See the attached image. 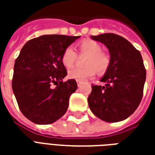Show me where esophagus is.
Returning a JSON list of instances; mask_svg holds the SVG:
<instances>
[{
	"label": "esophagus",
	"mask_w": 155,
	"mask_h": 155,
	"mask_svg": "<svg viewBox=\"0 0 155 155\" xmlns=\"http://www.w3.org/2000/svg\"><path fill=\"white\" fill-rule=\"evenodd\" d=\"M81 84H82L81 82H79V81H77V85H78V87H81Z\"/></svg>",
	"instance_id": "obj_1"
}]
</instances>
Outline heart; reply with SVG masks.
I'll return each mask as SVG.
<instances>
[{"instance_id":"obj_1","label":"heart","mask_w":155,"mask_h":155,"mask_svg":"<svg viewBox=\"0 0 155 155\" xmlns=\"http://www.w3.org/2000/svg\"><path fill=\"white\" fill-rule=\"evenodd\" d=\"M80 54L87 55L84 68H72L68 71V77L79 82H84L93 77L95 70L98 73L103 74L107 71L110 64V59L107 54L102 52V47L94 41H84L78 45ZM77 60V54L71 46L67 47L63 52L61 61L65 67L73 66Z\"/></svg>"}]
</instances>
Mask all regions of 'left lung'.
<instances>
[{
  "label": "left lung",
  "mask_w": 155,
  "mask_h": 155,
  "mask_svg": "<svg viewBox=\"0 0 155 155\" xmlns=\"http://www.w3.org/2000/svg\"><path fill=\"white\" fill-rule=\"evenodd\" d=\"M108 48L110 64L101 81L105 85H92L88 97L92 113L105 122L125 120L135 111L143 97L146 71L140 52L120 35L105 33L91 35Z\"/></svg>",
  "instance_id": "obj_1"
}]
</instances>
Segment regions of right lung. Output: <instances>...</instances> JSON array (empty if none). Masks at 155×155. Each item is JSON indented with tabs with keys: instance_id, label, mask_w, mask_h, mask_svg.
I'll return each instance as SVG.
<instances>
[{
	"instance_id": "1",
	"label": "right lung",
	"mask_w": 155,
	"mask_h": 155,
	"mask_svg": "<svg viewBox=\"0 0 155 155\" xmlns=\"http://www.w3.org/2000/svg\"><path fill=\"white\" fill-rule=\"evenodd\" d=\"M80 37L45 35L22 47L14 64L12 90L21 113L33 123H54L67 110L77 84L72 79L63 82L67 71L61 56ZM52 84L57 86L52 88Z\"/></svg>"
}]
</instances>
